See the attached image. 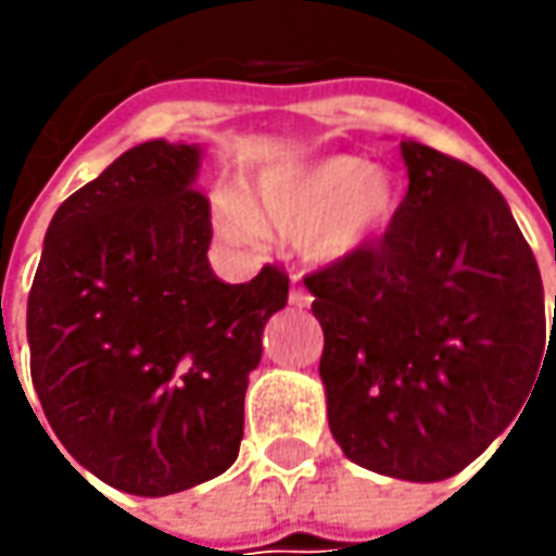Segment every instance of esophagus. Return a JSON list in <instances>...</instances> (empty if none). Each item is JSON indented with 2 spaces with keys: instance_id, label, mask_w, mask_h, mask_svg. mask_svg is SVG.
<instances>
[{
  "instance_id": "34e87169",
  "label": "esophagus",
  "mask_w": 556,
  "mask_h": 556,
  "mask_svg": "<svg viewBox=\"0 0 556 556\" xmlns=\"http://www.w3.org/2000/svg\"><path fill=\"white\" fill-rule=\"evenodd\" d=\"M288 300H290V306H296V309H306V306H309V303H312L309 290H306V288H303V285H300V278H293V285H290Z\"/></svg>"
}]
</instances>
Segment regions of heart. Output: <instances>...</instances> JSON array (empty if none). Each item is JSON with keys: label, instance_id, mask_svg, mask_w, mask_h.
<instances>
[{"label": "heart", "instance_id": "obj_1", "mask_svg": "<svg viewBox=\"0 0 556 556\" xmlns=\"http://www.w3.org/2000/svg\"><path fill=\"white\" fill-rule=\"evenodd\" d=\"M399 210V188L390 173L353 154L266 169L247 194H219L216 219L228 241L256 244L266 231L296 238L303 256L340 263L380 238Z\"/></svg>", "mask_w": 556, "mask_h": 556}]
</instances>
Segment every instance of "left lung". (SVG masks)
Wrapping results in <instances>:
<instances>
[{
	"label": "left lung",
	"instance_id": "8db88e82",
	"mask_svg": "<svg viewBox=\"0 0 556 556\" xmlns=\"http://www.w3.org/2000/svg\"><path fill=\"white\" fill-rule=\"evenodd\" d=\"M402 161L408 194L383 238L312 271L306 288L343 455L383 477L437 482L523 417L545 371V290L480 169L417 141H402Z\"/></svg>",
	"mask_w": 556,
	"mask_h": 556
}]
</instances>
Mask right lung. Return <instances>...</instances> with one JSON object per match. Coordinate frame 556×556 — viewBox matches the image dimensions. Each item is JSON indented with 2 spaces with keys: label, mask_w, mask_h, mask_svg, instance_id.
<instances>
[{
  "label": "right lung",
  "mask_w": 556,
  "mask_h": 556,
  "mask_svg": "<svg viewBox=\"0 0 556 556\" xmlns=\"http://www.w3.org/2000/svg\"><path fill=\"white\" fill-rule=\"evenodd\" d=\"M198 166L201 148L182 141L119 154L58 206L27 300L54 437L129 495H173L235 464L263 328L288 306L278 266L247 285L213 275Z\"/></svg>",
  "instance_id": "add662e5"
}]
</instances>
